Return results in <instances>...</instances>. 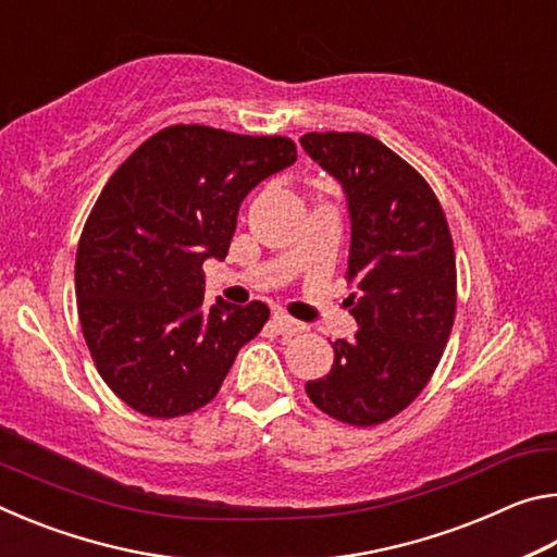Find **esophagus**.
I'll use <instances>...</instances> for the list:
<instances>
[{
	"mask_svg": "<svg viewBox=\"0 0 557 557\" xmlns=\"http://www.w3.org/2000/svg\"><path fill=\"white\" fill-rule=\"evenodd\" d=\"M272 324H275L277 334H282V336H295V334L305 332V329H307L305 324L297 322V319L287 317L285 312H275V314H272Z\"/></svg>",
	"mask_w": 557,
	"mask_h": 557,
	"instance_id": "1",
	"label": "esophagus"
}]
</instances>
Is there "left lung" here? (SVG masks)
I'll list each match as a JSON object with an SVG mask.
<instances>
[{
	"label": "left lung",
	"instance_id": "8db88e82",
	"mask_svg": "<svg viewBox=\"0 0 557 557\" xmlns=\"http://www.w3.org/2000/svg\"><path fill=\"white\" fill-rule=\"evenodd\" d=\"M299 145L344 188L346 301L358 324L354 342H332V371L309 381L307 395L348 425H379L418 398L447 346L457 309L451 235L425 178L379 139L309 132Z\"/></svg>",
	"mask_w": 557,
	"mask_h": 557
}]
</instances>
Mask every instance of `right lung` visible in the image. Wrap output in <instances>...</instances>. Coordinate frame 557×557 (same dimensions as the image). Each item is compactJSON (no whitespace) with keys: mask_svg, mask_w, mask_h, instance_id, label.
Wrapping results in <instances>:
<instances>
[{"mask_svg":"<svg viewBox=\"0 0 557 557\" xmlns=\"http://www.w3.org/2000/svg\"><path fill=\"white\" fill-rule=\"evenodd\" d=\"M297 162L287 137L174 125L102 188L75 256L83 336L132 410L178 418L215 398L270 309L203 301L206 260L228 256L245 196Z\"/></svg>","mask_w":557,"mask_h":557,"instance_id":"1","label":"right lung"}]
</instances>
